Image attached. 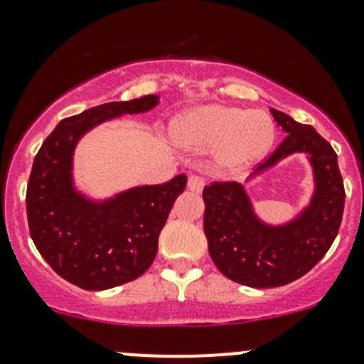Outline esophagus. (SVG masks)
<instances>
[{"mask_svg": "<svg viewBox=\"0 0 364 364\" xmlns=\"http://www.w3.org/2000/svg\"><path fill=\"white\" fill-rule=\"evenodd\" d=\"M186 186H188V190H192V192L199 194V192L203 190V186H205V181H203L199 176H190L188 181H186Z\"/></svg>", "mask_w": 364, "mask_h": 364, "instance_id": "1", "label": "esophagus"}]
</instances>
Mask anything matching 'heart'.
<instances>
[{"instance_id": "obj_1", "label": "heart", "mask_w": 364, "mask_h": 364, "mask_svg": "<svg viewBox=\"0 0 364 364\" xmlns=\"http://www.w3.org/2000/svg\"><path fill=\"white\" fill-rule=\"evenodd\" d=\"M277 130L264 110H247L223 103L192 107L172 121V139L186 152L214 150V166L237 174L270 152Z\"/></svg>"}]
</instances>
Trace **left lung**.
Returning <instances> with one entry per match:
<instances>
[{"label": "left lung", "instance_id": "8db88e82", "mask_svg": "<svg viewBox=\"0 0 364 364\" xmlns=\"http://www.w3.org/2000/svg\"><path fill=\"white\" fill-rule=\"evenodd\" d=\"M270 112L287 132L276 152L245 183H214L203 190V228L212 261L223 276L252 288L283 287L312 270L333 243L345 208V186L330 143L314 127L276 109ZM294 153L309 161L313 194L292 218L267 222L255 210L246 185Z\"/></svg>", "mask_w": 364, "mask_h": 364}]
</instances>
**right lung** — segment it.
<instances>
[{"label": "right lung", "instance_id": "1", "mask_svg": "<svg viewBox=\"0 0 364 364\" xmlns=\"http://www.w3.org/2000/svg\"><path fill=\"white\" fill-rule=\"evenodd\" d=\"M158 105V94H149L67 117L36 156L27 186L32 241L58 276L83 290H109L149 270L158 254L159 232L185 190L186 176L96 198L76 181L77 143L107 121L145 114Z\"/></svg>", "mask_w": 364, "mask_h": 364}]
</instances>
